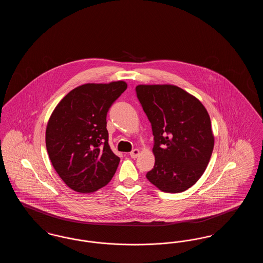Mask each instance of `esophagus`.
<instances>
[{"label": "esophagus", "mask_w": 263, "mask_h": 263, "mask_svg": "<svg viewBox=\"0 0 263 263\" xmlns=\"http://www.w3.org/2000/svg\"><path fill=\"white\" fill-rule=\"evenodd\" d=\"M139 155H140V150L139 149H134V150L130 153V156H131L132 159H136Z\"/></svg>", "instance_id": "obj_1"}]
</instances>
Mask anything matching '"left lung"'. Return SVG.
<instances>
[{"label": "left lung", "instance_id": "1", "mask_svg": "<svg viewBox=\"0 0 263 263\" xmlns=\"http://www.w3.org/2000/svg\"><path fill=\"white\" fill-rule=\"evenodd\" d=\"M136 91L155 140V165L146 177L163 192L187 190L204 174L214 149L208 111L174 85H138Z\"/></svg>", "mask_w": 263, "mask_h": 263}]
</instances>
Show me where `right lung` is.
Wrapping results in <instances>:
<instances>
[{
	"instance_id": "add662e5",
	"label": "right lung",
	"mask_w": 263,
	"mask_h": 263,
	"mask_svg": "<svg viewBox=\"0 0 263 263\" xmlns=\"http://www.w3.org/2000/svg\"><path fill=\"white\" fill-rule=\"evenodd\" d=\"M126 88L124 81L79 86L51 114L46 149L54 170L74 191L92 193L115 174L120 159L108 144L106 114Z\"/></svg>"
}]
</instances>
